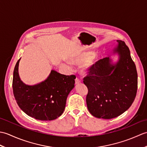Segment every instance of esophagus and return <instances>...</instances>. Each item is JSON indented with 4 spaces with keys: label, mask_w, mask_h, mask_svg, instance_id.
Here are the masks:
<instances>
[{
    "label": "esophagus",
    "mask_w": 147,
    "mask_h": 147,
    "mask_svg": "<svg viewBox=\"0 0 147 147\" xmlns=\"http://www.w3.org/2000/svg\"><path fill=\"white\" fill-rule=\"evenodd\" d=\"M79 83H80V80L78 78H76L75 79V84L76 85H78Z\"/></svg>",
    "instance_id": "esophagus-1"
}]
</instances>
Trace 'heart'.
<instances>
[{
  "label": "heart",
  "instance_id": "obj_1",
  "mask_svg": "<svg viewBox=\"0 0 147 147\" xmlns=\"http://www.w3.org/2000/svg\"><path fill=\"white\" fill-rule=\"evenodd\" d=\"M94 55L95 54L94 52H77L69 55V60L71 63L73 64L82 65L88 62L93 57H94ZM67 64L69 65V64ZM92 64L91 62H89V63L86 65L85 71L84 72H86V71H87V69H88Z\"/></svg>",
  "mask_w": 147,
  "mask_h": 147
}]
</instances>
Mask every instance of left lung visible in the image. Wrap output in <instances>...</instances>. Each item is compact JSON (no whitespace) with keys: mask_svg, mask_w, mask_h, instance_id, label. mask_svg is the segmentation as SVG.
Masks as SVG:
<instances>
[{"mask_svg":"<svg viewBox=\"0 0 147 147\" xmlns=\"http://www.w3.org/2000/svg\"><path fill=\"white\" fill-rule=\"evenodd\" d=\"M114 54L119 55L116 64L109 57L98 61L88 69L83 78L88 88L86 104L89 112L97 118L110 119L120 115L134 102L138 88V74L129 48L121 40Z\"/></svg>","mask_w":147,"mask_h":147,"instance_id":"left-lung-1","label":"left lung"}]
</instances>
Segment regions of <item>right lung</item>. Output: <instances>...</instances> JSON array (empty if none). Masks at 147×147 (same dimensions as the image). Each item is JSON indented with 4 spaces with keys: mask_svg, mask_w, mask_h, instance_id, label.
<instances>
[{
    "mask_svg": "<svg viewBox=\"0 0 147 147\" xmlns=\"http://www.w3.org/2000/svg\"><path fill=\"white\" fill-rule=\"evenodd\" d=\"M20 59L15 65L12 89L19 107L29 116L41 121H52L63 113L69 93L74 87V75L65 76L52 70L44 82L28 85L18 73Z\"/></svg>",
    "mask_w": 147,
    "mask_h": 147,
    "instance_id": "add662e5",
    "label": "right lung"
}]
</instances>
